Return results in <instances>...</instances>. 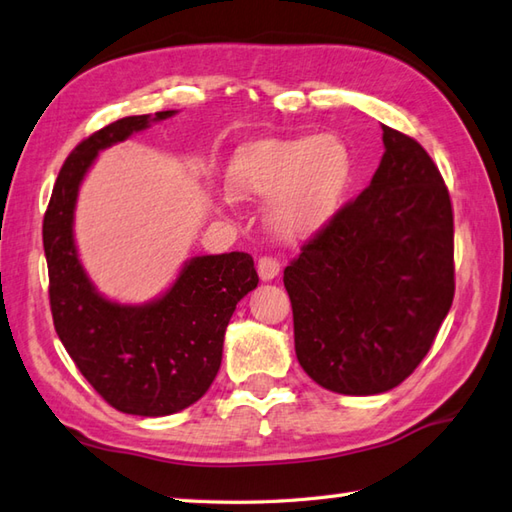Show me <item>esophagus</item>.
<instances>
[{
	"label": "esophagus",
	"instance_id": "esophagus-1",
	"mask_svg": "<svg viewBox=\"0 0 512 512\" xmlns=\"http://www.w3.org/2000/svg\"><path fill=\"white\" fill-rule=\"evenodd\" d=\"M281 272V263L272 256H260L258 258V276L260 281H274V278Z\"/></svg>",
	"mask_w": 512,
	"mask_h": 512
}]
</instances>
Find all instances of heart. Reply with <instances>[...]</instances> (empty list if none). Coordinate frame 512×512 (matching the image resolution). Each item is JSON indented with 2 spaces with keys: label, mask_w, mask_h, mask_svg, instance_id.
<instances>
[{
  "label": "heart",
  "mask_w": 512,
  "mask_h": 512,
  "mask_svg": "<svg viewBox=\"0 0 512 512\" xmlns=\"http://www.w3.org/2000/svg\"><path fill=\"white\" fill-rule=\"evenodd\" d=\"M354 158L339 133L265 138L243 144L227 167V189L265 200L267 227L283 240H305L336 216L350 189Z\"/></svg>",
  "instance_id": "heart-1"
}]
</instances>
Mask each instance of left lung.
<instances>
[{"instance_id": "left-lung-1", "label": "left lung", "mask_w": 512, "mask_h": 512, "mask_svg": "<svg viewBox=\"0 0 512 512\" xmlns=\"http://www.w3.org/2000/svg\"><path fill=\"white\" fill-rule=\"evenodd\" d=\"M363 194L301 247L283 283L301 368L325 390L368 397L406 381L455 296L448 189L417 140L383 127Z\"/></svg>"}]
</instances>
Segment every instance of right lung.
<instances>
[{
	"label": "right lung",
	"instance_id": "right-lung-1",
	"mask_svg": "<svg viewBox=\"0 0 512 512\" xmlns=\"http://www.w3.org/2000/svg\"><path fill=\"white\" fill-rule=\"evenodd\" d=\"M176 111L131 115L82 140L60 169L44 214L48 298L55 332L77 370L115 410L167 417L196 403L214 383L238 301L258 285L245 252L196 256L156 301L122 305L104 298L77 256V191L98 153Z\"/></svg>",
	"mask_w": 512,
	"mask_h": 512
}]
</instances>
